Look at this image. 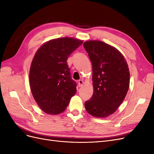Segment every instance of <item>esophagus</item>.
Segmentation results:
<instances>
[{
	"instance_id": "esophagus-1",
	"label": "esophagus",
	"mask_w": 154,
	"mask_h": 154,
	"mask_svg": "<svg viewBox=\"0 0 154 154\" xmlns=\"http://www.w3.org/2000/svg\"><path fill=\"white\" fill-rule=\"evenodd\" d=\"M78 87H81L83 85V80H78Z\"/></svg>"
}]
</instances>
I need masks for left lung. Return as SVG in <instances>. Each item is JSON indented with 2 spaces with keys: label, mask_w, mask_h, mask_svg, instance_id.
I'll return each mask as SVG.
<instances>
[{
  "label": "left lung",
  "mask_w": 154,
  "mask_h": 154,
  "mask_svg": "<svg viewBox=\"0 0 154 154\" xmlns=\"http://www.w3.org/2000/svg\"><path fill=\"white\" fill-rule=\"evenodd\" d=\"M83 46L92 66L94 92L85 101L87 112L106 118L115 112L127 94L130 84L128 64L122 54L103 42L90 40Z\"/></svg>",
  "instance_id": "obj_1"
}]
</instances>
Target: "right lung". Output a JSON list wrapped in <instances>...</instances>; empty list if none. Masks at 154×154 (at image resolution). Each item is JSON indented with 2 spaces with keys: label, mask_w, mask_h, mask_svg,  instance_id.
<instances>
[{
  "label": "right lung",
  "mask_w": 154,
  "mask_h": 154,
  "mask_svg": "<svg viewBox=\"0 0 154 154\" xmlns=\"http://www.w3.org/2000/svg\"><path fill=\"white\" fill-rule=\"evenodd\" d=\"M82 43L69 37L53 39L35 53L29 71L30 88L36 103L46 114L63 112L76 94V83L67 60Z\"/></svg>",
  "instance_id": "1"
}]
</instances>
